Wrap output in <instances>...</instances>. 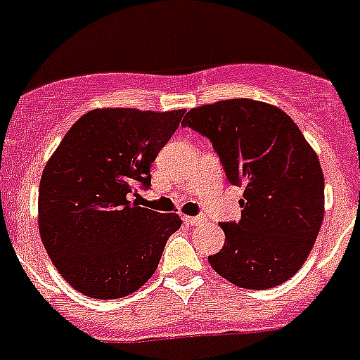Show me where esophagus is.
Wrapping results in <instances>:
<instances>
[{"instance_id":"obj_1","label":"esophagus","mask_w":360,"mask_h":360,"mask_svg":"<svg viewBox=\"0 0 360 360\" xmlns=\"http://www.w3.org/2000/svg\"><path fill=\"white\" fill-rule=\"evenodd\" d=\"M183 221H185L186 225H190V226H195V225H199V223H201V217H198V216H185V217H183Z\"/></svg>"}]
</instances>
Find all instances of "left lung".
Listing matches in <instances>:
<instances>
[{
  "instance_id": "obj_1",
  "label": "left lung",
  "mask_w": 360,
  "mask_h": 360,
  "mask_svg": "<svg viewBox=\"0 0 360 360\" xmlns=\"http://www.w3.org/2000/svg\"><path fill=\"white\" fill-rule=\"evenodd\" d=\"M212 143L231 185L243 186L241 219L208 262L238 288L269 289L297 273L324 219L319 157L289 115L250 98L194 108L183 119Z\"/></svg>"
}]
</instances>
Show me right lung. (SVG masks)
I'll return each instance as SVG.
<instances>
[{
    "mask_svg": "<svg viewBox=\"0 0 360 360\" xmlns=\"http://www.w3.org/2000/svg\"><path fill=\"white\" fill-rule=\"evenodd\" d=\"M185 110H95L72 124L45 166L38 225L47 255L72 288L98 300L137 291L155 273L175 214L137 207L152 162Z\"/></svg>",
    "mask_w": 360,
    "mask_h": 360,
    "instance_id": "right-lung-1",
    "label": "right lung"
}]
</instances>
